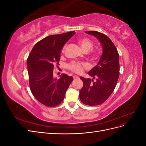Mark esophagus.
<instances>
[{
  "label": "esophagus",
  "instance_id": "34e87169",
  "mask_svg": "<svg viewBox=\"0 0 146 146\" xmlns=\"http://www.w3.org/2000/svg\"><path fill=\"white\" fill-rule=\"evenodd\" d=\"M73 78H74V80H77V79H78V78H79V77H78V76H74V77H73Z\"/></svg>",
  "mask_w": 146,
  "mask_h": 146
}]
</instances>
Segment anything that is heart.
Returning <instances> with one entry per match:
<instances>
[{"label": "heart", "instance_id": "obj_1", "mask_svg": "<svg viewBox=\"0 0 146 146\" xmlns=\"http://www.w3.org/2000/svg\"><path fill=\"white\" fill-rule=\"evenodd\" d=\"M78 42L80 45L82 49L83 52H88L93 47V42L91 40V39L86 38H83L79 39L78 40ZM67 45L65 44L63 48L62 52H64ZM86 67V64L85 63H79L77 62H72L68 65V68L71 70V71L76 72L77 74H80L82 72L83 68Z\"/></svg>", "mask_w": 146, "mask_h": 146}]
</instances>
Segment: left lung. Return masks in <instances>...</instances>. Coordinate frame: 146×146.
<instances>
[{"label":"left lung","instance_id":"obj_1","mask_svg":"<svg viewBox=\"0 0 146 146\" xmlns=\"http://www.w3.org/2000/svg\"><path fill=\"white\" fill-rule=\"evenodd\" d=\"M85 33L98 39L102 47V54L98 64L88 72L92 78L80 77L83 86L79 96L84 104L99 105L109 98L116 87L119 76V56L113 42L105 35L96 31Z\"/></svg>","mask_w":146,"mask_h":146}]
</instances>
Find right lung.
Segmentation results:
<instances>
[{"label":"right lung","instance_id":"1","mask_svg":"<svg viewBox=\"0 0 146 146\" xmlns=\"http://www.w3.org/2000/svg\"><path fill=\"white\" fill-rule=\"evenodd\" d=\"M75 32L50 35L35 45L27 60L30 88L37 100L47 107L59 105L73 80L72 76H53L54 64H58L61 51Z\"/></svg>","mask_w":146,"mask_h":146}]
</instances>
